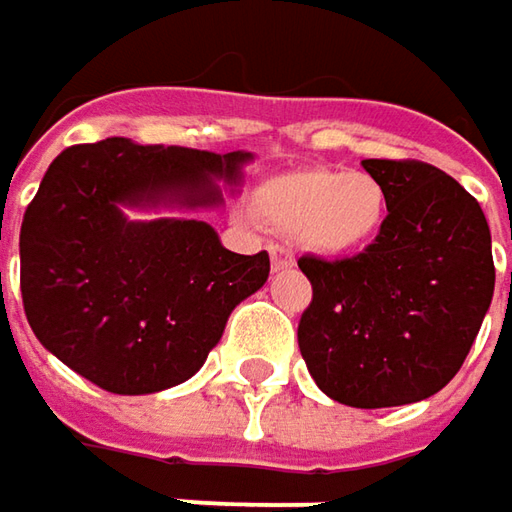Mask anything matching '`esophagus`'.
<instances>
[{
  "instance_id": "esophagus-1",
  "label": "esophagus",
  "mask_w": 512,
  "mask_h": 512,
  "mask_svg": "<svg viewBox=\"0 0 512 512\" xmlns=\"http://www.w3.org/2000/svg\"><path fill=\"white\" fill-rule=\"evenodd\" d=\"M270 250V265H273V273H279V270H290L293 267V253L287 250L285 245H270L267 247Z\"/></svg>"
}]
</instances>
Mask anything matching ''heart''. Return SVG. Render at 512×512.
I'll return each mask as SVG.
<instances>
[{"mask_svg": "<svg viewBox=\"0 0 512 512\" xmlns=\"http://www.w3.org/2000/svg\"><path fill=\"white\" fill-rule=\"evenodd\" d=\"M390 196L382 179L362 170H293L256 193V216L293 233L319 256H350L370 247L387 225Z\"/></svg>", "mask_w": 512, "mask_h": 512, "instance_id": "obj_1", "label": "heart"}]
</instances>
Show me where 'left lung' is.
Wrapping results in <instances>:
<instances>
[{"label": "left lung", "mask_w": 512, "mask_h": 512, "mask_svg": "<svg viewBox=\"0 0 512 512\" xmlns=\"http://www.w3.org/2000/svg\"><path fill=\"white\" fill-rule=\"evenodd\" d=\"M362 168L387 187V225L353 259H299L313 285L299 350L325 396L376 410L430 399L459 373L496 267L482 207L453 176L393 159Z\"/></svg>", "instance_id": "8db88e82"}]
</instances>
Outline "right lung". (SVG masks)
Instances as JSON below:
<instances>
[{"mask_svg":"<svg viewBox=\"0 0 512 512\" xmlns=\"http://www.w3.org/2000/svg\"><path fill=\"white\" fill-rule=\"evenodd\" d=\"M253 153L136 145L113 136L62 150L25 210L19 259L30 330L62 364L119 396L187 382L233 307L267 282L202 219L239 193Z\"/></svg>","mask_w":512,"mask_h":512,"instance_id":"obj_1","label":"right lung"}]
</instances>
